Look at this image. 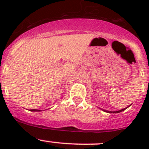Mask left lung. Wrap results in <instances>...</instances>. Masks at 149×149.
Here are the masks:
<instances>
[{
  "mask_svg": "<svg viewBox=\"0 0 149 149\" xmlns=\"http://www.w3.org/2000/svg\"><path fill=\"white\" fill-rule=\"evenodd\" d=\"M128 107H129V106H128ZM127 107H126V108H124V109H121V110H119V111H113V112H112V111H107V110H104V109H103V110L104 111V112H109V113H119V112H123V111H124L125 109H127Z\"/></svg>",
  "mask_w": 149,
  "mask_h": 149,
  "instance_id": "8db88e82",
  "label": "left lung"
}]
</instances>
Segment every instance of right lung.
I'll use <instances>...</instances> for the list:
<instances>
[{
	"label": "right lung",
	"mask_w": 149,
	"mask_h": 149,
	"mask_svg": "<svg viewBox=\"0 0 149 149\" xmlns=\"http://www.w3.org/2000/svg\"><path fill=\"white\" fill-rule=\"evenodd\" d=\"M30 111H31V112H39V109H30Z\"/></svg>",
	"instance_id": "right-lung-1"
}]
</instances>
